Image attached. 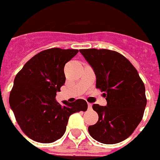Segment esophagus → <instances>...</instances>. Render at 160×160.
<instances>
[{"label":"esophagus","instance_id":"1","mask_svg":"<svg viewBox=\"0 0 160 160\" xmlns=\"http://www.w3.org/2000/svg\"><path fill=\"white\" fill-rule=\"evenodd\" d=\"M88 109L89 110L92 109V103H89V102H88Z\"/></svg>","mask_w":160,"mask_h":160}]
</instances>
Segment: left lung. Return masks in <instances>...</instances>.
I'll return each mask as SVG.
<instances>
[{"instance_id":"1","label":"left lung","mask_w":160,"mask_h":160,"mask_svg":"<svg viewBox=\"0 0 160 160\" xmlns=\"http://www.w3.org/2000/svg\"><path fill=\"white\" fill-rule=\"evenodd\" d=\"M79 51L92 67L96 88L104 92L107 102L106 107L93 104L99 118L88 132L103 144L121 142L142 120L147 102L145 84L132 63L118 52L105 48Z\"/></svg>"}]
</instances>
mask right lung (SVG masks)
I'll return each mask as SVG.
<instances>
[{"instance_id": "add662e5", "label": "right lung", "mask_w": 160, "mask_h": 160, "mask_svg": "<svg viewBox=\"0 0 160 160\" xmlns=\"http://www.w3.org/2000/svg\"><path fill=\"white\" fill-rule=\"evenodd\" d=\"M78 49L52 48L28 61L16 74L9 103L22 131L31 140L52 143L62 137L68 118L88 109L83 99L73 102H56V93L65 82L63 68Z\"/></svg>"}]
</instances>
